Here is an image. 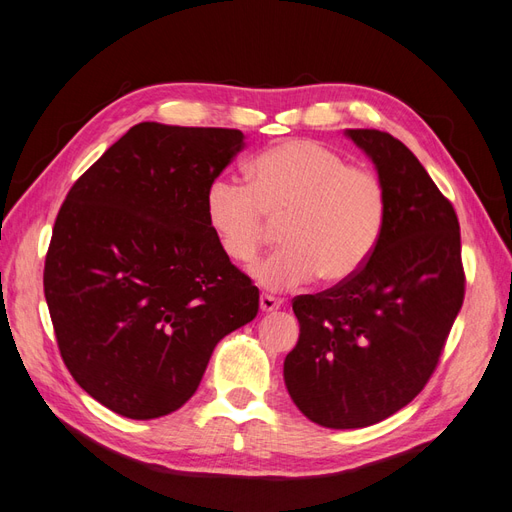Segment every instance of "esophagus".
<instances>
[{
	"mask_svg": "<svg viewBox=\"0 0 512 512\" xmlns=\"http://www.w3.org/2000/svg\"><path fill=\"white\" fill-rule=\"evenodd\" d=\"M281 304H283L281 298H274V296H268V294L259 298V306H261V311H264V313H272L276 309H281Z\"/></svg>",
	"mask_w": 512,
	"mask_h": 512,
	"instance_id": "esophagus-1",
	"label": "esophagus"
}]
</instances>
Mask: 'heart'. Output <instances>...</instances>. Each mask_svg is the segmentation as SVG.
I'll return each instance as SVG.
<instances>
[{"label":"heart","mask_w":512,"mask_h":512,"mask_svg":"<svg viewBox=\"0 0 512 512\" xmlns=\"http://www.w3.org/2000/svg\"><path fill=\"white\" fill-rule=\"evenodd\" d=\"M246 184L218 175L206 191V216L225 255L251 261L270 221L281 227L283 248L257 261L253 279L266 289L345 283L364 268L382 240L388 193L379 175L328 145L294 139L261 152Z\"/></svg>","instance_id":"b5f03b06"}]
</instances>
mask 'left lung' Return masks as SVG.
Segmentation results:
<instances>
[{
    "label": "left lung",
    "instance_id": "left-lung-1",
    "mask_svg": "<svg viewBox=\"0 0 512 512\" xmlns=\"http://www.w3.org/2000/svg\"><path fill=\"white\" fill-rule=\"evenodd\" d=\"M345 135L382 178L388 221L354 279L291 304L300 337L283 364L291 401L328 429L375 425L425 388L465 289L457 214L420 160L382 130Z\"/></svg>",
    "mask_w": 512,
    "mask_h": 512
}]
</instances>
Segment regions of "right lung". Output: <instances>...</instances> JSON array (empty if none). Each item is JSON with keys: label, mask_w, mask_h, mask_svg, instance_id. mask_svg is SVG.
Here are the masks:
<instances>
[{"label": "right lung", "mask_w": 512, "mask_h": 512, "mask_svg": "<svg viewBox=\"0 0 512 512\" xmlns=\"http://www.w3.org/2000/svg\"><path fill=\"white\" fill-rule=\"evenodd\" d=\"M244 148L231 128L141 122L70 188L45 298L75 382L150 420L193 397L216 343L253 321L259 289L231 264L206 191Z\"/></svg>", "instance_id": "right-lung-1"}]
</instances>
